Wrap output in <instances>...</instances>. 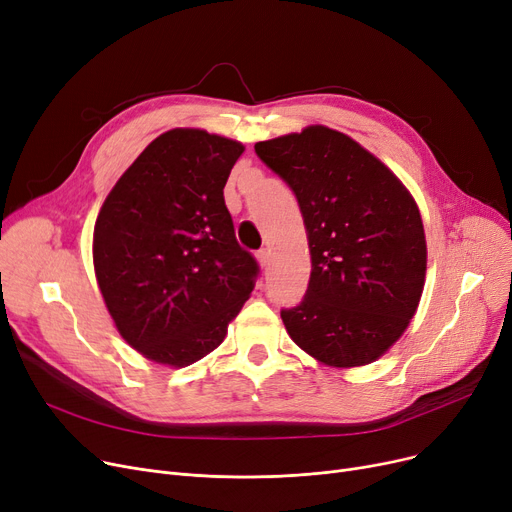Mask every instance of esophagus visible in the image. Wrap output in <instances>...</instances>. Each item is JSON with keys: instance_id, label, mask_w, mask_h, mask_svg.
I'll use <instances>...</instances> for the list:
<instances>
[{"instance_id": "obj_1", "label": "esophagus", "mask_w": 512, "mask_h": 512, "mask_svg": "<svg viewBox=\"0 0 512 512\" xmlns=\"http://www.w3.org/2000/svg\"><path fill=\"white\" fill-rule=\"evenodd\" d=\"M257 261H259L261 267H267V263H270V251H267V249L257 251Z\"/></svg>"}]
</instances>
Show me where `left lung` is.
<instances>
[{"instance_id": "8db88e82", "label": "left lung", "mask_w": 512, "mask_h": 512, "mask_svg": "<svg viewBox=\"0 0 512 512\" xmlns=\"http://www.w3.org/2000/svg\"><path fill=\"white\" fill-rule=\"evenodd\" d=\"M299 201L311 251L303 301L282 309L290 338L332 367L382 357L417 311L427 249L419 207L346 134L309 126L255 145Z\"/></svg>"}]
</instances>
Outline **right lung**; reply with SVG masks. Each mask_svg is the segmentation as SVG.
Wrapping results in <instances>:
<instances>
[{"mask_svg": "<svg viewBox=\"0 0 512 512\" xmlns=\"http://www.w3.org/2000/svg\"><path fill=\"white\" fill-rule=\"evenodd\" d=\"M245 151L197 128L147 145L107 195L93 263L122 338L161 365L186 367L218 348L259 276L242 249L224 186Z\"/></svg>", "mask_w": 512, "mask_h": 512, "instance_id": "right-lung-1", "label": "right lung"}]
</instances>
